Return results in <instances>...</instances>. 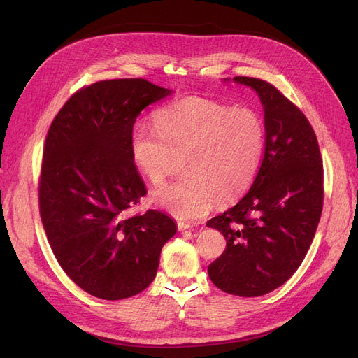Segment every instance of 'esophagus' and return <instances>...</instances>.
<instances>
[{
    "label": "esophagus",
    "mask_w": 358,
    "mask_h": 358,
    "mask_svg": "<svg viewBox=\"0 0 358 358\" xmlns=\"http://www.w3.org/2000/svg\"><path fill=\"white\" fill-rule=\"evenodd\" d=\"M192 225H189L188 222H182V221H178V230L179 231H185V230H188V229H191Z\"/></svg>",
    "instance_id": "obj_1"
}]
</instances>
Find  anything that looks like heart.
<instances>
[{"label": "heart", "instance_id": "heart-1", "mask_svg": "<svg viewBox=\"0 0 358 358\" xmlns=\"http://www.w3.org/2000/svg\"><path fill=\"white\" fill-rule=\"evenodd\" d=\"M266 129L248 107L191 96L155 113V127L140 124L131 134V157L158 187L182 159L180 180L152 192V201L180 220H197L216 201L241 197L262 166Z\"/></svg>", "mask_w": 358, "mask_h": 358}]
</instances>
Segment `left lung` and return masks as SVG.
<instances>
[{
  "instance_id": "1",
  "label": "left lung",
  "mask_w": 358,
  "mask_h": 358,
  "mask_svg": "<svg viewBox=\"0 0 358 358\" xmlns=\"http://www.w3.org/2000/svg\"><path fill=\"white\" fill-rule=\"evenodd\" d=\"M234 82L262 100L266 146L251 189L206 224L227 241L208 272L229 294L258 297L285 284L306 257L322 212L324 170L315 131L294 103L266 80Z\"/></svg>"
}]
</instances>
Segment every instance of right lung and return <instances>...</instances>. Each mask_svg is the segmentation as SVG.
I'll list each match as a JSON object with an SVG mask.
<instances>
[{
  "label": "right lung",
  "mask_w": 358,
  "mask_h": 358,
  "mask_svg": "<svg viewBox=\"0 0 358 358\" xmlns=\"http://www.w3.org/2000/svg\"><path fill=\"white\" fill-rule=\"evenodd\" d=\"M170 92L146 79L101 80L76 91L49 127L41 222L64 272L91 296L122 300L142 292L176 233L159 210L128 216L148 192L131 157L134 122Z\"/></svg>",
  "instance_id": "add662e5"
}]
</instances>
